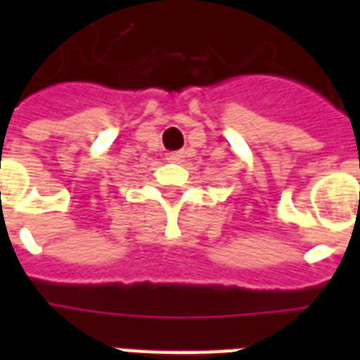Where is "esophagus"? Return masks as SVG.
Segmentation results:
<instances>
[{"instance_id":"34e87169","label":"esophagus","mask_w":360,"mask_h":360,"mask_svg":"<svg viewBox=\"0 0 360 360\" xmlns=\"http://www.w3.org/2000/svg\"><path fill=\"white\" fill-rule=\"evenodd\" d=\"M183 158H185V153L183 151H175L168 155V160H172V162H183Z\"/></svg>"}]
</instances>
